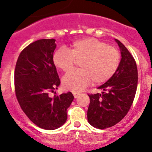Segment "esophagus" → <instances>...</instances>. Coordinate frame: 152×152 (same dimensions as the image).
<instances>
[{"label":"esophagus","mask_w":152,"mask_h":152,"mask_svg":"<svg viewBox=\"0 0 152 152\" xmlns=\"http://www.w3.org/2000/svg\"><path fill=\"white\" fill-rule=\"evenodd\" d=\"M73 96H74L75 98H76V97H77L78 96H79V94H79V93H76V92H73Z\"/></svg>","instance_id":"1"}]
</instances>
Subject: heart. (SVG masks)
<instances>
[{"label":"heart","instance_id":"1","mask_svg":"<svg viewBox=\"0 0 152 152\" xmlns=\"http://www.w3.org/2000/svg\"><path fill=\"white\" fill-rule=\"evenodd\" d=\"M53 63L61 71L69 72L77 61L81 69L65 75L62 79L66 90L79 92L94 81L102 84L111 79L121 62V53L117 48L96 38H83L74 41L69 49L61 48L53 55Z\"/></svg>","mask_w":152,"mask_h":152}]
</instances>
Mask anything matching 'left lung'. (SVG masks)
<instances>
[{
    "mask_svg": "<svg viewBox=\"0 0 152 152\" xmlns=\"http://www.w3.org/2000/svg\"><path fill=\"white\" fill-rule=\"evenodd\" d=\"M121 49L120 65L114 76L98 87L102 94H88V121L93 127L106 129L121 121L127 114L135 97L138 71L135 59L124 44L115 39Z\"/></svg>",
    "mask_w": 152,
    "mask_h": 152,
    "instance_id": "left-lung-1",
    "label": "left lung"
}]
</instances>
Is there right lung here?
<instances>
[{
	"instance_id": "obj_1",
	"label": "right lung",
	"mask_w": 152,
	"mask_h": 152,
	"mask_svg": "<svg viewBox=\"0 0 152 152\" xmlns=\"http://www.w3.org/2000/svg\"><path fill=\"white\" fill-rule=\"evenodd\" d=\"M54 39H42L21 52L15 64L14 86L21 109L32 122L45 130H55L67 118L73 100L71 92L49 97L60 85L53 63L56 44Z\"/></svg>"
}]
</instances>
